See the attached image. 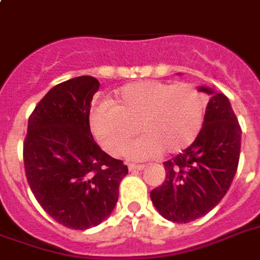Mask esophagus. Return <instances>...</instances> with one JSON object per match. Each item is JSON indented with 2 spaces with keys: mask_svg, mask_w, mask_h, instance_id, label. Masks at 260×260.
Masks as SVG:
<instances>
[{
  "mask_svg": "<svg viewBox=\"0 0 260 260\" xmlns=\"http://www.w3.org/2000/svg\"><path fill=\"white\" fill-rule=\"evenodd\" d=\"M146 168L145 165H135V163H128V169L129 170H143Z\"/></svg>",
  "mask_w": 260,
  "mask_h": 260,
  "instance_id": "34e87169",
  "label": "esophagus"
}]
</instances>
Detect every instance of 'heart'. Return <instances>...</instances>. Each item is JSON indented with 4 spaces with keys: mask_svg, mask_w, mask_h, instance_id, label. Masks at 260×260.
<instances>
[{
    "mask_svg": "<svg viewBox=\"0 0 260 260\" xmlns=\"http://www.w3.org/2000/svg\"><path fill=\"white\" fill-rule=\"evenodd\" d=\"M206 99L190 83L146 80L122 87L114 103H101L91 112V131L111 155H121L139 132L128 155L143 159L174 155L197 139L204 124Z\"/></svg>",
    "mask_w": 260,
    "mask_h": 260,
    "instance_id": "obj_1",
    "label": "heart"
}]
</instances>
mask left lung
Wrapping results in <instances>:
<instances>
[{"instance_id":"1","label":"left lung","mask_w":260,"mask_h":260,"mask_svg":"<svg viewBox=\"0 0 260 260\" xmlns=\"http://www.w3.org/2000/svg\"><path fill=\"white\" fill-rule=\"evenodd\" d=\"M204 124L197 139L180 155L165 161L166 179L150 191L163 218L186 224L210 212L222 200L237 173L241 126L230 100L208 87Z\"/></svg>"}]
</instances>
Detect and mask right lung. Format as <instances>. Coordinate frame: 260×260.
Returning <instances> with one entry per match:
<instances>
[{"label": "right lung", "mask_w": 260, "mask_h": 260, "mask_svg": "<svg viewBox=\"0 0 260 260\" xmlns=\"http://www.w3.org/2000/svg\"><path fill=\"white\" fill-rule=\"evenodd\" d=\"M99 88L91 76L50 88L30 114L23 142L25 173L38 203L56 222L81 231L110 217L128 174L91 135L90 107Z\"/></svg>", "instance_id": "right-lung-1"}]
</instances>
